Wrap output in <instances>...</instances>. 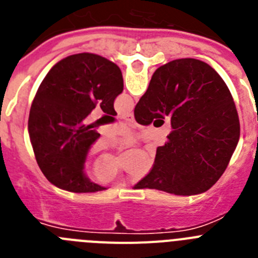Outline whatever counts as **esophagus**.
I'll return each mask as SVG.
<instances>
[{
	"instance_id": "1",
	"label": "esophagus",
	"mask_w": 258,
	"mask_h": 258,
	"mask_svg": "<svg viewBox=\"0 0 258 258\" xmlns=\"http://www.w3.org/2000/svg\"><path fill=\"white\" fill-rule=\"evenodd\" d=\"M122 117L125 118V120H126V121H129V122H133L134 121V115L133 113H126V115H124L122 116Z\"/></svg>"
}]
</instances>
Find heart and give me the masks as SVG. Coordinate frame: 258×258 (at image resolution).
Here are the masks:
<instances>
[{
  "label": "heart",
  "mask_w": 258,
  "mask_h": 258,
  "mask_svg": "<svg viewBox=\"0 0 258 258\" xmlns=\"http://www.w3.org/2000/svg\"><path fill=\"white\" fill-rule=\"evenodd\" d=\"M120 136L125 142L133 141V134L131 131H122ZM152 165H154V159H149L143 165L142 174H147L151 170ZM93 177L95 181L101 183H112L120 179V169L116 161L112 159H102V160H98L93 166Z\"/></svg>",
  "instance_id": "obj_1"
}]
</instances>
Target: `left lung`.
<instances>
[{"mask_svg":"<svg viewBox=\"0 0 258 258\" xmlns=\"http://www.w3.org/2000/svg\"><path fill=\"white\" fill-rule=\"evenodd\" d=\"M122 89L120 68L90 52L61 59L42 80L29 111L28 133L41 172L54 186L71 192L106 190L84 172L89 149L101 137L86 117L97 104L115 116L113 101Z\"/></svg>","mask_w":258,"mask_h":258,"instance_id":"obj_1","label":"left lung"}]
</instances>
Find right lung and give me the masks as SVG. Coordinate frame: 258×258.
Here are the masks:
<instances>
[{
  "label": "right lung",
  "mask_w": 258,
  "mask_h": 258,
  "mask_svg": "<svg viewBox=\"0 0 258 258\" xmlns=\"http://www.w3.org/2000/svg\"><path fill=\"white\" fill-rule=\"evenodd\" d=\"M164 116L170 117L173 131L168 142L157 147L152 169L134 188L183 197L206 192L226 170L240 137L229 88L204 61H169L155 71L134 108L141 125Z\"/></svg>",
  "instance_id": "obj_1"
}]
</instances>
